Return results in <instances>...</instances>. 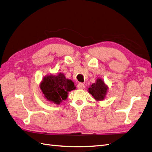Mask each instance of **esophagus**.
Returning a JSON list of instances; mask_svg holds the SVG:
<instances>
[{"label": "esophagus", "mask_w": 152, "mask_h": 152, "mask_svg": "<svg viewBox=\"0 0 152 152\" xmlns=\"http://www.w3.org/2000/svg\"><path fill=\"white\" fill-rule=\"evenodd\" d=\"M77 88L79 89H84L85 88V85L83 83H79L77 84Z\"/></svg>", "instance_id": "esophagus-1"}]
</instances>
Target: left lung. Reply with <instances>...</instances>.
I'll use <instances>...</instances> for the list:
<instances>
[{
  "label": "left lung",
  "mask_w": 152,
  "mask_h": 152,
  "mask_svg": "<svg viewBox=\"0 0 152 152\" xmlns=\"http://www.w3.org/2000/svg\"><path fill=\"white\" fill-rule=\"evenodd\" d=\"M108 89V86L104 83L103 79L98 78L95 83L91 85L88 89L89 93L93 96V98L96 101H102L107 96Z\"/></svg>",
  "instance_id": "obj_1"
}]
</instances>
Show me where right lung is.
<instances>
[{"label":"right lung","mask_w":152,"mask_h":152,"mask_svg":"<svg viewBox=\"0 0 152 152\" xmlns=\"http://www.w3.org/2000/svg\"><path fill=\"white\" fill-rule=\"evenodd\" d=\"M40 88L44 98L49 102L59 104L68 98L69 92L76 89L74 83L59 73L56 75H48L43 78Z\"/></svg>","instance_id":"right-lung-1"}]
</instances>
